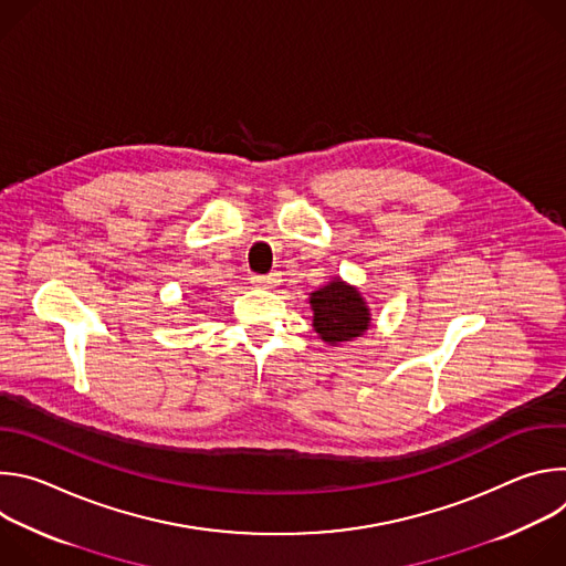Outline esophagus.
Masks as SVG:
<instances>
[{
  "mask_svg": "<svg viewBox=\"0 0 566 566\" xmlns=\"http://www.w3.org/2000/svg\"><path fill=\"white\" fill-rule=\"evenodd\" d=\"M251 282H253L255 286L271 289V286H275V284L280 282V277H277V273H273V275H253V277H251Z\"/></svg>",
  "mask_w": 566,
  "mask_h": 566,
  "instance_id": "34e87169",
  "label": "esophagus"
}]
</instances>
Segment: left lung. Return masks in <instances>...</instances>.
Returning a JSON list of instances; mask_svg holds the SVG:
<instances>
[{"label":"left lung","instance_id":"8db88e82","mask_svg":"<svg viewBox=\"0 0 566 566\" xmlns=\"http://www.w3.org/2000/svg\"><path fill=\"white\" fill-rule=\"evenodd\" d=\"M308 302L315 334L332 347L360 338L369 329L371 313L365 297L340 277L313 291Z\"/></svg>","mask_w":566,"mask_h":566}]
</instances>
